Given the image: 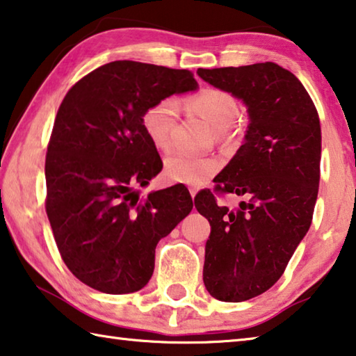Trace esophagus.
I'll return each mask as SVG.
<instances>
[{"label": "esophagus", "mask_w": 356, "mask_h": 356, "mask_svg": "<svg viewBox=\"0 0 356 356\" xmlns=\"http://www.w3.org/2000/svg\"><path fill=\"white\" fill-rule=\"evenodd\" d=\"M196 191H198V190H196V188H193V187H191V188H190V195H191V196H195V195H196Z\"/></svg>", "instance_id": "34e87169"}]
</instances>
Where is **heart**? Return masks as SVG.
<instances>
[{
    "mask_svg": "<svg viewBox=\"0 0 356 356\" xmlns=\"http://www.w3.org/2000/svg\"><path fill=\"white\" fill-rule=\"evenodd\" d=\"M196 114L207 120L218 138H227L229 128L239 114L238 101L233 95L220 88H202L187 99ZM179 118V104L171 98L160 99L149 106L143 114V128L150 143L158 150H168L171 133ZM216 158H195L184 154H171L165 158L163 174L169 182L201 185L218 171Z\"/></svg>",
    "mask_w": 356,
    "mask_h": 356,
    "instance_id": "heart-1",
    "label": "heart"
}]
</instances>
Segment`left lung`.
Returning a JSON list of instances; mask_svg holds the SVG:
<instances>
[{"mask_svg":"<svg viewBox=\"0 0 356 356\" xmlns=\"http://www.w3.org/2000/svg\"><path fill=\"white\" fill-rule=\"evenodd\" d=\"M198 76L244 101V144L195 207L211 223L202 280L220 301L241 302L277 282L310 228L318 195L321 129L312 98L298 77L266 61L198 70ZM238 194L239 208L216 202Z\"/></svg>","mask_w":356,"mask_h":356,"instance_id":"8db88e82","label":"left lung"}]
</instances>
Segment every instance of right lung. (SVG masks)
<instances>
[{
  "instance_id": "right-lung-1",
  "label": "right lung",
  "mask_w": 356,
  "mask_h": 356,
  "mask_svg": "<svg viewBox=\"0 0 356 356\" xmlns=\"http://www.w3.org/2000/svg\"><path fill=\"white\" fill-rule=\"evenodd\" d=\"M198 88L188 70L118 60L88 72L56 112L46 155V212L67 269L92 289L123 295L147 285L155 247L188 216V190L145 200L163 161L143 128L156 101Z\"/></svg>"
}]
</instances>
